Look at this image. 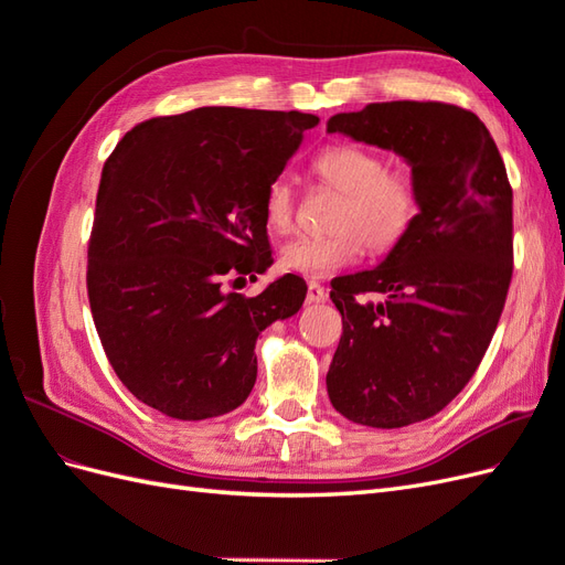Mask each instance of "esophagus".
I'll list each match as a JSON object with an SVG mask.
<instances>
[{
    "mask_svg": "<svg viewBox=\"0 0 565 565\" xmlns=\"http://www.w3.org/2000/svg\"><path fill=\"white\" fill-rule=\"evenodd\" d=\"M306 301H309V303H322V301H328V292H324V287H320L318 282H309V292H306Z\"/></svg>",
    "mask_w": 565,
    "mask_h": 565,
    "instance_id": "obj_1",
    "label": "esophagus"
}]
</instances>
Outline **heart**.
Wrapping results in <instances>:
<instances>
[{"instance_id":"heart-1","label":"heart","mask_w":565,"mask_h":565,"mask_svg":"<svg viewBox=\"0 0 565 565\" xmlns=\"http://www.w3.org/2000/svg\"><path fill=\"white\" fill-rule=\"evenodd\" d=\"M318 179L341 193L332 214V228L322 235H297L280 247V268L295 276L320 280L349 268L363 247L374 254L391 252L405 241L419 214L415 179L386 169L374 150L344 143L324 148L313 160ZM297 193L287 177L273 179L264 198V216L270 231L292 228Z\"/></svg>"}]
</instances>
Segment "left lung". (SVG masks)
Masks as SVG:
<instances>
[{
	"label": "left lung",
	"instance_id": "obj_1",
	"mask_svg": "<svg viewBox=\"0 0 565 565\" xmlns=\"http://www.w3.org/2000/svg\"><path fill=\"white\" fill-rule=\"evenodd\" d=\"M328 131L393 150L419 191V214L380 266L341 276L330 299L344 334L328 393L347 419L401 429L440 413L473 377L511 282V185L473 113L391 100L337 113ZM377 291L382 302L358 296Z\"/></svg>",
	"mask_w": 565,
	"mask_h": 565
}]
</instances>
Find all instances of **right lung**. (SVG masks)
<instances>
[{
  "mask_svg": "<svg viewBox=\"0 0 565 565\" xmlns=\"http://www.w3.org/2000/svg\"><path fill=\"white\" fill-rule=\"evenodd\" d=\"M316 125L297 110L207 106L152 117L113 150L89 303L115 374L148 407L200 422L247 401L256 337L301 309L306 282L287 273L247 299L226 280L270 268L264 198Z\"/></svg>",
  "mask_w": 565,
  "mask_h": 565,
  "instance_id": "1",
  "label": "right lung"
}]
</instances>
